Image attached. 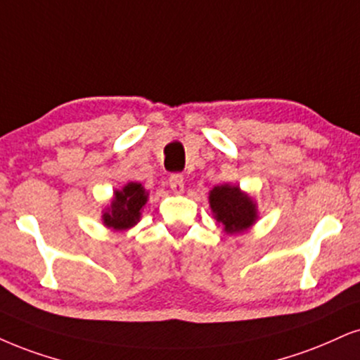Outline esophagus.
I'll use <instances>...</instances> for the list:
<instances>
[{
	"label": "esophagus",
	"instance_id": "34e87169",
	"mask_svg": "<svg viewBox=\"0 0 360 360\" xmlns=\"http://www.w3.org/2000/svg\"><path fill=\"white\" fill-rule=\"evenodd\" d=\"M168 185H170L173 192H184V175L181 173H172L170 179H168Z\"/></svg>",
	"mask_w": 360,
	"mask_h": 360
}]
</instances>
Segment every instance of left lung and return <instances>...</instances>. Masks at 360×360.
Here are the masks:
<instances>
[{
    "mask_svg": "<svg viewBox=\"0 0 360 360\" xmlns=\"http://www.w3.org/2000/svg\"><path fill=\"white\" fill-rule=\"evenodd\" d=\"M210 207L217 221L224 225L229 233L242 232L257 219L254 202L245 193H242L238 187H230V185L215 187L210 192Z\"/></svg>",
    "mask_w": 360,
    "mask_h": 360,
    "instance_id": "8db88e82",
    "label": "left lung"
}]
</instances>
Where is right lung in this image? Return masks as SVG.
<instances>
[{
  "label": "right lung",
  "instance_id": "1",
  "mask_svg": "<svg viewBox=\"0 0 360 360\" xmlns=\"http://www.w3.org/2000/svg\"><path fill=\"white\" fill-rule=\"evenodd\" d=\"M146 203V192L140 184H128L125 188L115 192L110 212L103 215L105 225L117 230L130 229L140 219L141 207Z\"/></svg>",
  "mask_w": 360,
  "mask_h": 360
}]
</instances>
